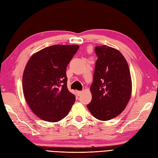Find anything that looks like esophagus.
Here are the masks:
<instances>
[{
  "label": "esophagus",
  "mask_w": 158,
  "mask_h": 158,
  "mask_svg": "<svg viewBox=\"0 0 158 158\" xmlns=\"http://www.w3.org/2000/svg\"><path fill=\"white\" fill-rule=\"evenodd\" d=\"M82 92H83L82 91H77V94L78 96H80V95L82 94Z\"/></svg>",
  "instance_id": "34e87169"
}]
</instances>
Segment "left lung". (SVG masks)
<instances>
[{"label": "left lung", "instance_id": "left-lung-1", "mask_svg": "<svg viewBox=\"0 0 158 158\" xmlns=\"http://www.w3.org/2000/svg\"><path fill=\"white\" fill-rule=\"evenodd\" d=\"M98 59L90 87L92 100L87 106L95 118L109 120L122 112L129 102L132 81L129 65L118 50L96 46Z\"/></svg>", "mask_w": 158, "mask_h": 158}]
</instances>
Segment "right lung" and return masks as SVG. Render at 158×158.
Segmentation results:
<instances>
[{
  "label": "right lung",
  "instance_id": "add662e5",
  "mask_svg": "<svg viewBox=\"0 0 158 158\" xmlns=\"http://www.w3.org/2000/svg\"><path fill=\"white\" fill-rule=\"evenodd\" d=\"M79 45H53L34 54L22 79L25 100L40 118L56 123L68 114L75 96L67 88V67Z\"/></svg>",
  "mask_w": 158,
  "mask_h": 158
}]
</instances>
